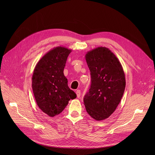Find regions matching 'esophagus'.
<instances>
[{"instance_id":"1","label":"esophagus","mask_w":155,"mask_h":155,"mask_svg":"<svg viewBox=\"0 0 155 155\" xmlns=\"http://www.w3.org/2000/svg\"><path fill=\"white\" fill-rule=\"evenodd\" d=\"M76 94H77V96L78 98H79V97H80V94H81V92H80V90H77L76 91Z\"/></svg>"}]
</instances>
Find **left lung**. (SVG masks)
<instances>
[{
  "label": "left lung",
  "mask_w": 155,
  "mask_h": 155,
  "mask_svg": "<svg viewBox=\"0 0 155 155\" xmlns=\"http://www.w3.org/2000/svg\"><path fill=\"white\" fill-rule=\"evenodd\" d=\"M91 85L84 98L87 113L93 119L108 118L120 103L126 87L123 67L109 48L98 47L85 54Z\"/></svg>",
  "instance_id": "1"
}]
</instances>
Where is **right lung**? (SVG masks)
Instances as JSON below:
<instances>
[{
    "instance_id": "1",
    "label": "right lung",
    "mask_w": 155,
    "mask_h": 155,
    "mask_svg": "<svg viewBox=\"0 0 155 155\" xmlns=\"http://www.w3.org/2000/svg\"><path fill=\"white\" fill-rule=\"evenodd\" d=\"M71 50L54 48L36 64L32 77V88L39 108L50 117L60 114L76 94L68 86L63 71Z\"/></svg>"
}]
</instances>
